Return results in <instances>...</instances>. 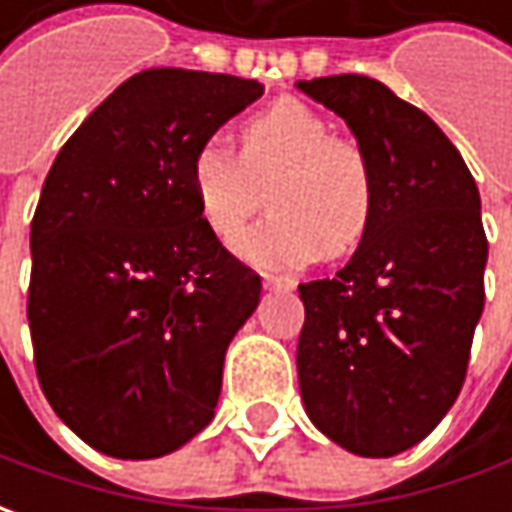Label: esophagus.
<instances>
[{"mask_svg":"<svg viewBox=\"0 0 512 512\" xmlns=\"http://www.w3.org/2000/svg\"><path fill=\"white\" fill-rule=\"evenodd\" d=\"M262 285L267 290H293V279L290 276H276V273H262Z\"/></svg>","mask_w":512,"mask_h":512,"instance_id":"34e87169","label":"esophagus"}]
</instances>
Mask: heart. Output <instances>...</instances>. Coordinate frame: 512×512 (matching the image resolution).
Wrapping results in <instances>:
<instances>
[{"instance_id": "obj_1", "label": "heart", "mask_w": 512, "mask_h": 512, "mask_svg": "<svg viewBox=\"0 0 512 512\" xmlns=\"http://www.w3.org/2000/svg\"><path fill=\"white\" fill-rule=\"evenodd\" d=\"M267 213L242 233L236 253L256 267H296L342 256L362 242L376 216V176L362 148L333 139L325 119L296 99L273 102L239 130V156L219 139L190 153L187 179L199 216L230 242L259 205Z\"/></svg>"}]
</instances>
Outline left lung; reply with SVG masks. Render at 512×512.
I'll return each mask as SVG.
<instances>
[{
    "label": "left lung",
    "instance_id": "obj_1",
    "mask_svg": "<svg viewBox=\"0 0 512 512\" xmlns=\"http://www.w3.org/2000/svg\"><path fill=\"white\" fill-rule=\"evenodd\" d=\"M296 88L342 116L376 176V216L350 262L299 285V390L330 442L387 459L462 390L484 310L482 199L442 128L382 82L342 73Z\"/></svg>",
    "mask_w": 512,
    "mask_h": 512
}]
</instances>
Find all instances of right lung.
<instances>
[{
	"label": "right lung",
	"instance_id": "right-lung-1",
	"mask_svg": "<svg viewBox=\"0 0 512 512\" xmlns=\"http://www.w3.org/2000/svg\"><path fill=\"white\" fill-rule=\"evenodd\" d=\"M265 88L205 70L130 76L59 150L30 222L33 364L56 416L113 459L205 430L262 279L202 222L187 165Z\"/></svg>",
	"mask_w": 512,
	"mask_h": 512
}]
</instances>
